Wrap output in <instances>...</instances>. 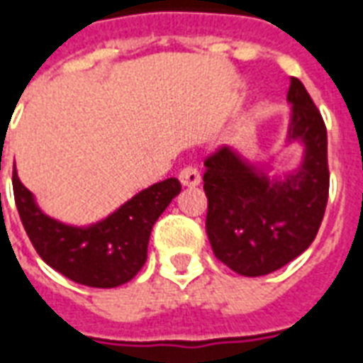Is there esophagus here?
Wrapping results in <instances>:
<instances>
[{
    "instance_id": "esophagus-1",
    "label": "esophagus",
    "mask_w": 363,
    "mask_h": 363,
    "mask_svg": "<svg viewBox=\"0 0 363 363\" xmlns=\"http://www.w3.org/2000/svg\"><path fill=\"white\" fill-rule=\"evenodd\" d=\"M179 179H181L182 186H198L200 184V171L196 167H184L179 173Z\"/></svg>"
}]
</instances>
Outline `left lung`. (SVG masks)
Returning <instances> with one entry per match:
<instances>
[{
  "mask_svg": "<svg viewBox=\"0 0 363 363\" xmlns=\"http://www.w3.org/2000/svg\"><path fill=\"white\" fill-rule=\"evenodd\" d=\"M289 140L305 145L303 165L281 179L264 177L220 147L206 157V233L213 255L241 276H264L313 243L328 200L327 126L303 83L291 77Z\"/></svg>",
  "mask_w": 363,
  "mask_h": 363,
  "instance_id": "obj_1",
  "label": "left lung"
}]
</instances>
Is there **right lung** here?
I'll use <instances>...</instances> for the list:
<instances>
[{
    "label": "right lung",
    "mask_w": 363,
    "mask_h": 363,
    "mask_svg": "<svg viewBox=\"0 0 363 363\" xmlns=\"http://www.w3.org/2000/svg\"><path fill=\"white\" fill-rule=\"evenodd\" d=\"M179 192V179H165L135 194L106 220L72 228L43 213L13 173L15 204L36 252L56 272L89 288H116L142 270L153 223Z\"/></svg>",
    "instance_id": "1"
}]
</instances>
